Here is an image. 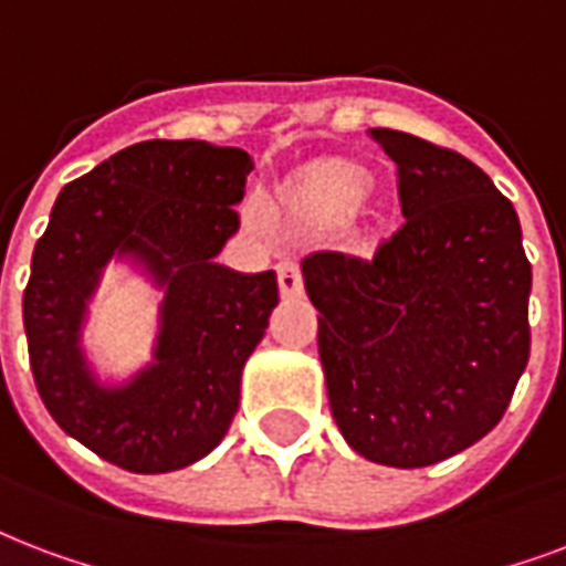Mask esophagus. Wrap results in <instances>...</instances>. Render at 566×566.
Returning <instances> with one entry per match:
<instances>
[{
  "label": "esophagus",
  "mask_w": 566,
  "mask_h": 566,
  "mask_svg": "<svg viewBox=\"0 0 566 566\" xmlns=\"http://www.w3.org/2000/svg\"><path fill=\"white\" fill-rule=\"evenodd\" d=\"M275 270H279V291H282V296H300L302 293L300 266L293 264V261H282Z\"/></svg>",
  "instance_id": "34e87169"
}]
</instances>
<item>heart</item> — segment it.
Masks as SVG:
<instances>
[{
    "label": "heart",
    "instance_id": "b5f03b06",
    "mask_svg": "<svg viewBox=\"0 0 566 566\" xmlns=\"http://www.w3.org/2000/svg\"><path fill=\"white\" fill-rule=\"evenodd\" d=\"M365 175L359 168L340 166V163H332V166H321L312 175V196L321 201L329 213H340L347 210L361 198L365 192ZM245 226L258 231L261 237H275L279 231V219H275L273 207L264 196H252L243 207Z\"/></svg>",
    "mask_w": 566,
    "mask_h": 566
}]
</instances>
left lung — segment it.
Masks as SVG:
<instances>
[{"mask_svg": "<svg viewBox=\"0 0 566 566\" xmlns=\"http://www.w3.org/2000/svg\"><path fill=\"white\" fill-rule=\"evenodd\" d=\"M403 222L370 258L302 261L335 424L370 463L421 469L484 439L528 365L532 264L516 210L472 159L370 129Z\"/></svg>", "mask_w": 566, "mask_h": 566, "instance_id": "obj_1", "label": "left lung"}]
</instances>
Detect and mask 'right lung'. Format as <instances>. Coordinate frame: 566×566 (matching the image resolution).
Instances as JSON below:
<instances>
[{"label":"right lung","instance_id":"obj_1","mask_svg":"<svg viewBox=\"0 0 566 566\" xmlns=\"http://www.w3.org/2000/svg\"><path fill=\"white\" fill-rule=\"evenodd\" d=\"M252 168L245 150L210 142L129 145L59 192L34 245L23 326L38 395L67 437L127 472L192 465L231 427L243 365L279 305L273 270L216 264ZM109 260L139 265L164 291L155 359L115 387L81 350Z\"/></svg>","mask_w":566,"mask_h":566}]
</instances>
